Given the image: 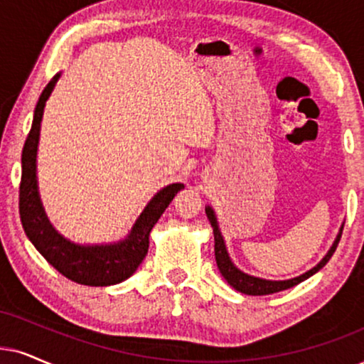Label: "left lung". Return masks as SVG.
Returning a JSON list of instances; mask_svg holds the SVG:
<instances>
[{
    "instance_id": "obj_1",
    "label": "left lung",
    "mask_w": 364,
    "mask_h": 364,
    "mask_svg": "<svg viewBox=\"0 0 364 364\" xmlns=\"http://www.w3.org/2000/svg\"><path fill=\"white\" fill-rule=\"evenodd\" d=\"M205 211H206V216H208V220H210L211 228H213L215 260H216V265H218L220 274L223 275L225 280H227V282L232 285L235 291L247 294V296H267V294L285 291V289H291V287H294V285L304 282L306 279H309L316 272H319V270L323 269L326 264H328L329 259L336 252V247H338L339 238H341V235H343V227H344V223H343L341 228H339L338 235H336V238H334L333 245H331V248L328 250V254L323 257V260H321L319 264H317L316 267H312L311 270H307V272L301 274L299 277H294V279L269 280V279H262V277H255V275L245 274L243 270H240L235 264H233L232 259H230V255H228L227 245H225L222 232H220L218 220H216L213 208H211V206H205Z\"/></svg>"
}]
</instances>
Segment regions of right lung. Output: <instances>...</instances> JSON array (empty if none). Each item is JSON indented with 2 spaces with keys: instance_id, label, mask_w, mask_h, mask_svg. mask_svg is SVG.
I'll list each match as a JSON object with an SVG mask.
<instances>
[{
  "instance_id": "1",
  "label": "right lung",
  "mask_w": 364,
  "mask_h": 364,
  "mask_svg": "<svg viewBox=\"0 0 364 364\" xmlns=\"http://www.w3.org/2000/svg\"><path fill=\"white\" fill-rule=\"evenodd\" d=\"M62 75L58 72L41 92L36 102L33 122L21 153V185H20V216L26 237L36 250L67 279L92 287H107L131 277L144 260L149 248V233L164 210L168 208L183 183L164 186L151 198L132 228L122 240L110 243H75L68 240L50 223L41 203L36 179V154H38L40 129L45 104Z\"/></svg>"
}]
</instances>
